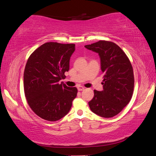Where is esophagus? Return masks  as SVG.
I'll use <instances>...</instances> for the list:
<instances>
[{"label":"esophagus","mask_w":156,"mask_h":156,"mask_svg":"<svg viewBox=\"0 0 156 156\" xmlns=\"http://www.w3.org/2000/svg\"><path fill=\"white\" fill-rule=\"evenodd\" d=\"M84 89V87H82V86H78V90H79V91H80V90H83Z\"/></svg>","instance_id":"esophagus-1"}]
</instances>
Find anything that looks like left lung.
<instances>
[{"mask_svg": "<svg viewBox=\"0 0 156 156\" xmlns=\"http://www.w3.org/2000/svg\"><path fill=\"white\" fill-rule=\"evenodd\" d=\"M84 47L100 56L104 74L103 90H94V97L89 102L90 109L100 117H114L132 97L134 78L132 64L122 49L113 42L101 40Z\"/></svg>", "mask_w": 156, "mask_h": 156, "instance_id": "1", "label": "left lung"}]
</instances>
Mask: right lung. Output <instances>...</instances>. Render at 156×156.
<instances>
[{
	"label": "right lung",
	"instance_id": "1",
	"mask_svg": "<svg viewBox=\"0 0 156 156\" xmlns=\"http://www.w3.org/2000/svg\"><path fill=\"white\" fill-rule=\"evenodd\" d=\"M75 44L47 42L31 54L24 72L27 102L39 117L55 121L65 117L77 95L76 87L59 83L69 69Z\"/></svg>",
	"mask_w": 156,
	"mask_h": 156
}]
</instances>
